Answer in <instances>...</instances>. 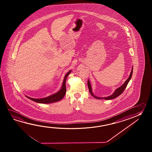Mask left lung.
I'll use <instances>...</instances> for the list:
<instances>
[{"mask_svg": "<svg viewBox=\"0 0 152 152\" xmlns=\"http://www.w3.org/2000/svg\"><path fill=\"white\" fill-rule=\"evenodd\" d=\"M132 72H133V67H132V70H131V72L128 78L125 82L123 84L120 86V87H118V88H117L116 90H115V92H113V93H112V94L108 96H106V97H98L97 96L95 95L92 92V86H91V85L90 84V80H88L87 81V85H88V89H89V92H90V94L92 95V96L96 99H104V100H112L113 99H115L116 97H118V96H119L124 91V90H125L126 87H127V85L128 84V83L130 81V80L132 78Z\"/></svg>", "mask_w": 152, "mask_h": 152, "instance_id": "1", "label": "left lung"}]
</instances>
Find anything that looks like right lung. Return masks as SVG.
Wrapping results in <instances>:
<instances>
[{"label":"right lung","mask_w":152,"mask_h":152,"mask_svg":"<svg viewBox=\"0 0 152 152\" xmlns=\"http://www.w3.org/2000/svg\"><path fill=\"white\" fill-rule=\"evenodd\" d=\"M72 72V70H69L68 72L65 75V77L64 78V80L62 82V86L61 88L58 92L55 93L47 97H44V98H41V99H34L32 97H28V96L25 95L26 97H28L30 100H32L33 101H34L39 103H43V104H49V103H52L54 102L59 101L62 99L63 97H64L65 94L66 93V81L67 78L70 72Z\"/></svg>","instance_id":"add662e5"}]
</instances>
